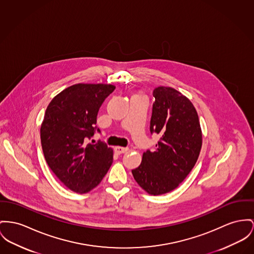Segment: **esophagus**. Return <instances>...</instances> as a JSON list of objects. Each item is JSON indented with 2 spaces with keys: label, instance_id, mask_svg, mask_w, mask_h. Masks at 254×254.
<instances>
[{
  "label": "esophagus",
  "instance_id": "obj_1",
  "mask_svg": "<svg viewBox=\"0 0 254 254\" xmlns=\"http://www.w3.org/2000/svg\"><path fill=\"white\" fill-rule=\"evenodd\" d=\"M115 151L118 154H122V153H125L126 151H128V148L127 147H121V146H117L115 147Z\"/></svg>",
  "mask_w": 254,
  "mask_h": 254
}]
</instances>
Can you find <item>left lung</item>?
I'll use <instances>...</instances> for the list:
<instances>
[{
	"label": "left lung",
	"instance_id": "8db88e82",
	"mask_svg": "<svg viewBox=\"0 0 254 254\" xmlns=\"http://www.w3.org/2000/svg\"><path fill=\"white\" fill-rule=\"evenodd\" d=\"M151 134L160 135L155 150H147L132 170L136 183L149 194L173 190L194 167L202 145V133L195 108L172 87L153 90Z\"/></svg>",
	"mask_w": 254,
	"mask_h": 254
}]
</instances>
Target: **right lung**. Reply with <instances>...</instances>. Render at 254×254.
<instances>
[{
  "mask_svg": "<svg viewBox=\"0 0 254 254\" xmlns=\"http://www.w3.org/2000/svg\"><path fill=\"white\" fill-rule=\"evenodd\" d=\"M116 86L71 85L48 105L40 128L45 160L64 186L79 193L94 189L113 164V149L101 140L87 143L97 130V114Z\"/></svg>",
  "mask_w": 254,
  "mask_h": 254,
  "instance_id": "1",
  "label": "right lung"
}]
</instances>
